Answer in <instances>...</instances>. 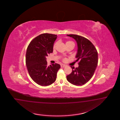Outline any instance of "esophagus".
Wrapping results in <instances>:
<instances>
[{"instance_id":"esophagus-1","label":"esophagus","mask_w":120,"mask_h":120,"mask_svg":"<svg viewBox=\"0 0 120 120\" xmlns=\"http://www.w3.org/2000/svg\"><path fill=\"white\" fill-rule=\"evenodd\" d=\"M61 67H62V68H64V67H66V65H63V64H62V65H61Z\"/></svg>"}]
</instances>
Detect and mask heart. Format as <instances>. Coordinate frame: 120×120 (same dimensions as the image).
I'll return each mask as SVG.
<instances>
[{
  "label": "heart",
  "mask_w": 120,
  "mask_h": 120,
  "mask_svg": "<svg viewBox=\"0 0 120 120\" xmlns=\"http://www.w3.org/2000/svg\"><path fill=\"white\" fill-rule=\"evenodd\" d=\"M69 43H73V42H72V41H67V42L66 43V44H69ZM58 44V42H56V43H55L54 44V45H53V48L55 49V48H56ZM62 61H63V62H65L67 60V58H62Z\"/></svg>",
  "instance_id": "heart-1"
}]
</instances>
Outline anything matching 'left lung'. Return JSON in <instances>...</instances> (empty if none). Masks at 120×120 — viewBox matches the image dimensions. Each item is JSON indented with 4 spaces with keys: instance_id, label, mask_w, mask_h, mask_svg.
<instances>
[{
    "instance_id": "1",
    "label": "left lung",
    "mask_w": 120,
    "mask_h": 120,
    "mask_svg": "<svg viewBox=\"0 0 120 120\" xmlns=\"http://www.w3.org/2000/svg\"><path fill=\"white\" fill-rule=\"evenodd\" d=\"M76 40L78 51L76 55L79 66L74 68L71 66L72 72L66 76L67 80L76 86L86 84L94 74L98 62L97 51L89 40L83 36L74 35H67Z\"/></svg>"
}]
</instances>
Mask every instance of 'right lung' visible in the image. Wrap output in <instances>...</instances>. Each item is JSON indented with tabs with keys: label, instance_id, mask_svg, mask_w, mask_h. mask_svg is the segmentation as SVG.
Listing matches in <instances>:
<instances>
[{
	"label": "right lung",
	"instance_id": "1",
	"mask_svg": "<svg viewBox=\"0 0 120 120\" xmlns=\"http://www.w3.org/2000/svg\"><path fill=\"white\" fill-rule=\"evenodd\" d=\"M57 35L44 33L32 40L27 49L26 65L29 76L36 84L47 86L55 82L60 68L57 63L47 65L46 57L53 52Z\"/></svg>",
	"mask_w": 120,
	"mask_h": 120
}]
</instances>
